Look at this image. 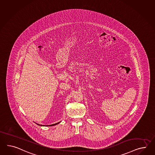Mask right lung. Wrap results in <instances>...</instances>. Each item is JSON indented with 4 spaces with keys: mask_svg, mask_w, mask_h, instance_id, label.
I'll use <instances>...</instances> for the list:
<instances>
[{
    "mask_svg": "<svg viewBox=\"0 0 155 155\" xmlns=\"http://www.w3.org/2000/svg\"><path fill=\"white\" fill-rule=\"evenodd\" d=\"M60 122L59 123H57L54 124H52V125H46V126H49V127H51V126H53V125H56L57 124H58L60 123ZM38 125H40V126H44V125H40V124H37Z\"/></svg>",
    "mask_w": 155,
    "mask_h": 155,
    "instance_id": "obj_1",
    "label": "right lung"
}]
</instances>
